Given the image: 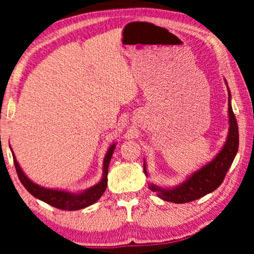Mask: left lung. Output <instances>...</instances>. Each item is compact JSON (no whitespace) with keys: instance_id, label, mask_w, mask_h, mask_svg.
<instances>
[{"instance_id":"1","label":"left lung","mask_w":254,"mask_h":254,"mask_svg":"<svg viewBox=\"0 0 254 254\" xmlns=\"http://www.w3.org/2000/svg\"><path fill=\"white\" fill-rule=\"evenodd\" d=\"M228 89V117H229V129L227 140L221 150L210 159L207 164L201 166L196 171H194L186 177L178 185L171 187H163L156 185L154 183H149V189L152 192L157 193V196L162 200L173 203L190 202L196 199H200L207 194L214 192L223 182L228 170L234 162L237 155L239 144L238 126L236 121L234 111L231 106V93L229 90L228 83L224 79ZM143 171L145 177H149L147 164L143 159Z\"/></svg>"}]
</instances>
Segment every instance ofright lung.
Wrapping results in <instances>:
<instances>
[{
    "mask_svg": "<svg viewBox=\"0 0 254 254\" xmlns=\"http://www.w3.org/2000/svg\"><path fill=\"white\" fill-rule=\"evenodd\" d=\"M117 142H114L109 147L106 151L105 157L103 161V175L102 178L96 185H93L89 189L83 190H62V189H50V187H45L41 185H38L34 182H32L29 177H27L24 171L20 168V165L17 162L16 156L13 154L11 147L10 150L12 152L13 163H15L17 175L24 187L29 190V193L32 194L34 197L39 199L44 202H46L51 206L62 210H78L83 209L91 206L97 201L99 200V197L103 195V193L105 192L106 186H107V175H109V165L110 161L112 158V155L116 149Z\"/></svg>",
    "mask_w": 254,
    "mask_h": 254,
    "instance_id": "obj_1",
    "label": "right lung"
}]
</instances>
